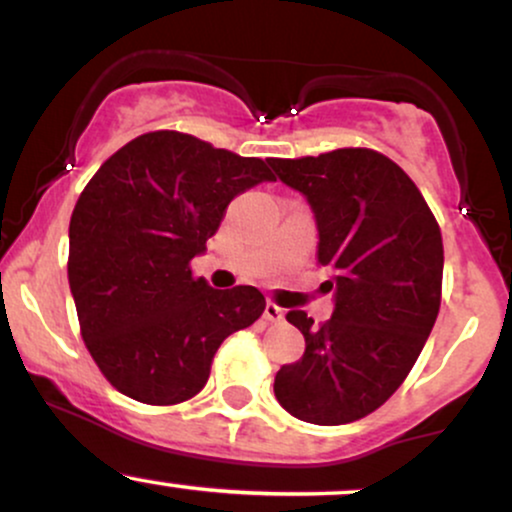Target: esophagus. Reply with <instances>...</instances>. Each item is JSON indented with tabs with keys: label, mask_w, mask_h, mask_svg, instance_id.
<instances>
[{
	"label": "esophagus",
	"mask_w": 512,
	"mask_h": 512,
	"mask_svg": "<svg viewBox=\"0 0 512 512\" xmlns=\"http://www.w3.org/2000/svg\"><path fill=\"white\" fill-rule=\"evenodd\" d=\"M264 320L274 322V325H279V322H284V308H279V305L269 301L264 305Z\"/></svg>",
	"instance_id": "1"
}]
</instances>
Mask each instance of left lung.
Here are the masks:
<instances>
[{
    "instance_id": "1",
    "label": "left lung",
    "mask_w": 512,
    "mask_h": 512,
    "mask_svg": "<svg viewBox=\"0 0 512 512\" xmlns=\"http://www.w3.org/2000/svg\"><path fill=\"white\" fill-rule=\"evenodd\" d=\"M269 166L308 199L317 262L330 267L334 291V313L322 325L303 310L286 315L305 351L276 373L274 395L308 424H351L395 395L436 325L438 221L409 175L373 149L272 158Z\"/></svg>"
}]
</instances>
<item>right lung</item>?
I'll use <instances>...</instances> for the list:
<instances>
[{
	"label": "right lung",
	"mask_w": 512,
	"mask_h": 512,
	"mask_svg": "<svg viewBox=\"0 0 512 512\" xmlns=\"http://www.w3.org/2000/svg\"><path fill=\"white\" fill-rule=\"evenodd\" d=\"M274 180L262 158L158 129L115 151L69 221V289L88 354L110 385L144 404L195 397L228 334L264 313L255 286L192 276L233 197Z\"/></svg>",
	"instance_id": "1"
}]
</instances>
